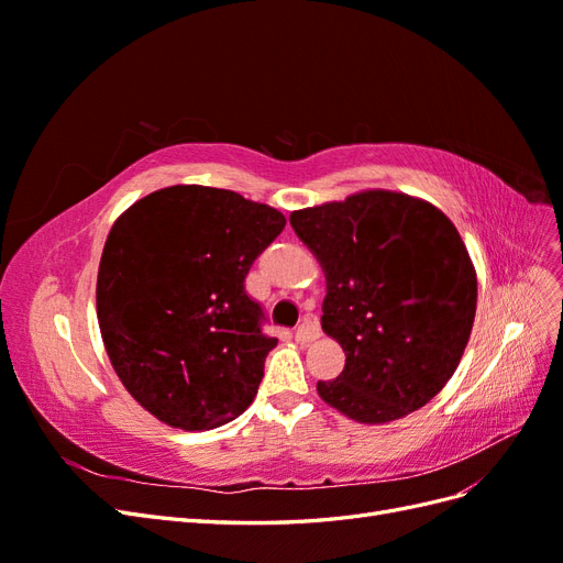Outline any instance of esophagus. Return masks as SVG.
I'll use <instances>...</instances> for the list:
<instances>
[{
  "label": "esophagus",
  "instance_id": "1",
  "mask_svg": "<svg viewBox=\"0 0 563 563\" xmlns=\"http://www.w3.org/2000/svg\"><path fill=\"white\" fill-rule=\"evenodd\" d=\"M319 338V323L314 319H305L296 329V340L300 345H310Z\"/></svg>",
  "mask_w": 563,
  "mask_h": 563
}]
</instances>
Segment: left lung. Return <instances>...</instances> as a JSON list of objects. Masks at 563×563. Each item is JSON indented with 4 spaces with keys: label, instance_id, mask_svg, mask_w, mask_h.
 <instances>
[{
    "label": "left lung",
    "instance_id": "left-lung-1",
    "mask_svg": "<svg viewBox=\"0 0 563 563\" xmlns=\"http://www.w3.org/2000/svg\"><path fill=\"white\" fill-rule=\"evenodd\" d=\"M327 277L321 329L345 368L317 391L366 424L437 397L460 364L476 312V272L451 220L430 201L366 190L291 213Z\"/></svg>",
    "mask_w": 563,
    "mask_h": 563
}]
</instances>
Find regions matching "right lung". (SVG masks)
Here are the masks:
<instances>
[{"mask_svg": "<svg viewBox=\"0 0 563 563\" xmlns=\"http://www.w3.org/2000/svg\"><path fill=\"white\" fill-rule=\"evenodd\" d=\"M286 218L232 190L174 185L114 220L96 310L112 368L145 411L187 432L242 416L277 338L244 279Z\"/></svg>", "mask_w": 563, "mask_h": 563, "instance_id": "1", "label": "right lung"}]
</instances>
